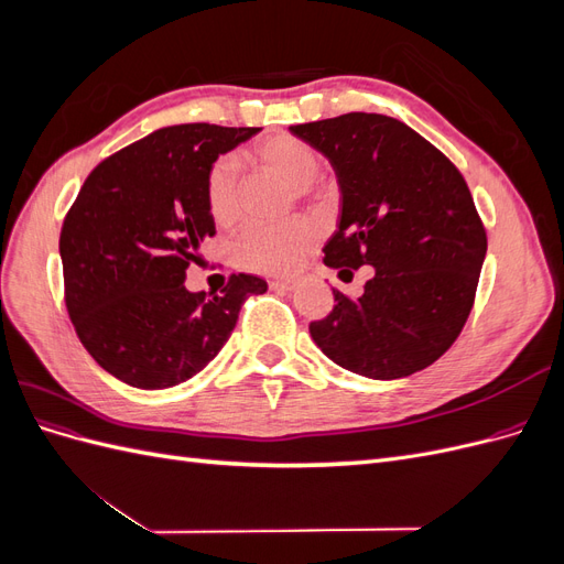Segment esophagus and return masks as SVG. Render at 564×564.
Wrapping results in <instances>:
<instances>
[{
  "mask_svg": "<svg viewBox=\"0 0 564 564\" xmlns=\"http://www.w3.org/2000/svg\"><path fill=\"white\" fill-rule=\"evenodd\" d=\"M294 286H296L294 280H272L270 282V289H275V292H292Z\"/></svg>",
  "mask_w": 564,
  "mask_h": 564,
  "instance_id": "obj_1",
  "label": "esophagus"
}]
</instances>
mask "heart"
Segmentation results:
<instances>
[{
  "mask_svg": "<svg viewBox=\"0 0 564 564\" xmlns=\"http://www.w3.org/2000/svg\"><path fill=\"white\" fill-rule=\"evenodd\" d=\"M247 158L256 164L270 169L286 181L299 185V193H311L317 178L322 160L319 152L296 135L278 133L256 143ZM204 204L218 226L232 224L240 214V181H237L235 162L228 158L216 160L207 178H204ZM315 242V230L303 218H289L282 224H249L232 245L235 263L261 272V275H286L292 272L303 253Z\"/></svg>",
  "mask_w": 564,
  "mask_h": 564,
  "instance_id": "1",
  "label": "heart"
}]
</instances>
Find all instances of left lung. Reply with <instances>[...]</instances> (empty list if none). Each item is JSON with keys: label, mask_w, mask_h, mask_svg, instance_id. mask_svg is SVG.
I'll use <instances>...</instances> for the list:
<instances>
[{"label": "left lung", "mask_w": 564, "mask_h": 564, "mask_svg": "<svg viewBox=\"0 0 564 564\" xmlns=\"http://www.w3.org/2000/svg\"><path fill=\"white\" fill-rule=\"evenodd\" d=\"M334 166L338 230L324 265H371L360 299L334 289L311 322L317 348L352 373L392 381L445 355L470 315L487 232L458 169L400 119L348 112L289 127Z\"/></svg>", "instance_id": "8db88e82"}]
</instances>
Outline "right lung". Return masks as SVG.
<instances>
[{
	"mask_svg": "<svg viewBox=\"0 0 564 564\" xmlns=\"http://www.w3.org/2000/svg\"><path fill=\"white\" fill-rule=\"evenodd\" d=\"M259 127L176 124L100 162L61 230L65 305L94 360L133 388L193 379L226 346L265 280L230 275L220 294L187 292L185 270L216 232L204 178Z\"/></svg>",
	"mask_w": 564,
	"mask_h": 564,
	"instance_id": "add662e5",
	"label": "right lung"
}]
</instances>
